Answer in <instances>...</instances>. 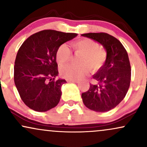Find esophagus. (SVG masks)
<instances>
[{"label":"esophagus","mask_w":147,"mask_h":147,"mask_svg":"<svg viewBox=\"0 0 147 147\" xmlns=\"http://www.w3.org/2000/svg\"><path fill=\"white\" fill-rule=\"evenodd\" d=\"M68 82H74V83H79L78 80H73V79H67Z\"/></svg>","instance_id":"1"}]
</instances>
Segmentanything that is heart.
I'll use <instances>...</instances> for the list:
<instances>
[{"instance_id": "b5f03b06", "label": "heart", "mask_w": 147, "mask_h": 147, "mask_svg": "<svg viewBox=\"0 0 147 147\" xmlns=\"http://www.w3.org/2000/svg\"><path fill=\"white\" fill-rule=\"evenodd\" d=\"M75 51L83 53L81 56V65L69 63L61 68L60 72L63 77L67 79L77 80L81 79L90 70L101 68L107 59V53L96 42L91 39L84 38L75 42L72 45ZM72 55V50L66 44H63L58 48L56 53L57 61L59 63L68 62Z\"/></svg>"}]
</instances>
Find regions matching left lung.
Here are the masks:
<instances>
[{"label": "left lung", "mask_w": 147, "mask_h": 147, "mask_svg": "<svg viewBox=\"0 0 147 147\" xmlns=\"http://www.w3.org/2000/svg\"><path fill=\"white\" fill-rule=\"evenodd\" d=\"M98 42L107 52V59L101 68L93 75L98 81L90 85L82 93L84 105L97 112L114 109L126 96L130 86L131 66L128 54L121 42L106 33H89L81 35Z\"/></svg>", "instance_id": "8db88e82"}]
</instances>
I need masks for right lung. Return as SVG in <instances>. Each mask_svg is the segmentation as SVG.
I'll return each instance as SVG.
<instances>
[{
    "mask_svg": "<svg viewBox=\"0 0 147 147\" xmlns=\"http://www.w3.org/2000/svg\"><path fill=\"white\" fill-rule=\"evenodd\" d=\"M77 33L43 30L31 35L19 49L14 65V83L21 99L36 112H47L59 103L65 79L58 75L56 53Z\"/></svg>",
    "mask_w": 147,
    "mask_h": 147,
    "instance_id": "right-lung-1",
    "label": "right lung"
}]
</instances>
